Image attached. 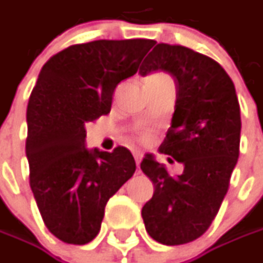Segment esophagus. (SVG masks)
<instances>
[{
    "instance_id": "obj_1",
    "label": "esophagus",
    "mask_w": 263,
    "mask_h": 263,
    "mask_svg": "<svg viewBox=\"0 0 263 263\" xmlns=\"http://www.w3.org/2000/svg\"><path fill=\"white\" fill-rule=\"evenodd\" d=\"M133 155H135V161H136L137 167H139V164H140V161H142V158H143V154H142L140 151H136V152H133Z\"/></svg>"
}]
</instances>
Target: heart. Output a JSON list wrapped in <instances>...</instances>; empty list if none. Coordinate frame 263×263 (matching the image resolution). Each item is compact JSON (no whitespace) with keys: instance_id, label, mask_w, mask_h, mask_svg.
Returning <instances> with one entry per match:
<instances>
[{"instance_id":"1","label":"heart","mask_w":263,"mask_h":263,"mask_svg":"<svg viewBox=\"0 0 263 263\" xmlns=\"http://www.w3.org/2000/svg\"><path fill=\"white\" fill-rule=\"evenodd\" d=\"M142 139H143V140H147V139H149V135H147V133H143V135H142Z\"/></svg>"}]
</instances>
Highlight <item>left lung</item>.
<instances>
[{
    "mask_svg": "<svg viewBox=\"0 0 263 263\" xmlns=\"http://www.w3.org/2000/svg\"><path fill=\"white\" fill-rule=\"evenodd\" d=\"M158 70L171 74L177 87L171 127L159 152L184 170L170 176L152 154L145 155L140 168L155 192L142 218L151 237L176 246L200 237L217 217L237 164L241 120L234 83L212 58L186 46L158 44L139 74Z\"/></svg>",
    "mask_w": 263,
    "mask_h": 263,
    "instance_id": "obj_1",
    "label": "left lung"
}]
</instances>
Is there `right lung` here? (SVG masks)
I'll use <instances>...</instances> for the list:
<instances>
[{"instance_id":"1","label":"right lung","mask_w":263,"mask_h":263,"mask_svg":"<svg viewBox=\"0 0 263 263\" xmlns=\"http://www.w3.org/2000/svg\"><path fill=\"white\" fill-rule=\"evenodd\" d=\"M151 39L71 45L42 67L29 98L26 157L46 228L68 245L98 236L106 202L136 171L127 147L87 149L86 123L111 111L121 80L136 74Z\"/></svg>"}]
</instances>
